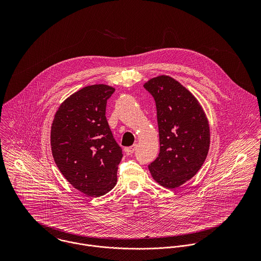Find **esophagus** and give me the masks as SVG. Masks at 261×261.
<instances>
[{
	"mask_svg": "<svg viewBox=\"0 0 261 261\" xmlns=\"http://www.w3.org/2000/svg\"><path fill=\"white\" fill-rule=\"evenodd\" d=\"M136 148H137V145H134V146H132V147H129V148H125V153L126 154H132L134 151H135V149H136Z\"/></svg>",
	"mask_w": 261,
	"mask_h": 261,
	"instance_id": "obj_1",
	"label": "esophagus"
}]
</instances>
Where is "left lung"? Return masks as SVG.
Listing matches in <instances>:
<instances>
[{
  "label": "left lung",
  "mask_w": 261,
  "mask_h": 261,
  "mask_svg": "<svg viewBox=\"0 0 261 261\" xmlns=\"http://www.w3.org/2000/svg\"><path fill=\"white\" fill-rule=\"evenodd\" d=\"M156 107L160 152L149 165L153 180L175 189L192 179L210 147L207 116L197 98L176 79L160 75L144 84Z\"/></svg>",
  "instance_id": "left-lung-1"
}]
</instances>
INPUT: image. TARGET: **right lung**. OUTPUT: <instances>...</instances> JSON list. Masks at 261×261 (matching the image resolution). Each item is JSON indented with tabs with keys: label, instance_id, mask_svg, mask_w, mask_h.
<instances>
[{
	"label": "right lung",
	"instance_id": "right-lung-1",
	"mask_svg": "<svg viewBox=\"0 0 261 261\" xmlns=\"http://www.w3.org/2000/svg\"><path fill=\"white\" fill-rule=\"evenodd\" d=\"M114 88L93 84L66 98L51 125V149L64 178L81 193L99 197L116 185L121 148L113 139L106 116Z\"/></svg>",
	"mask_w": 261,
	"mask_h": 261
}]
</instances>
